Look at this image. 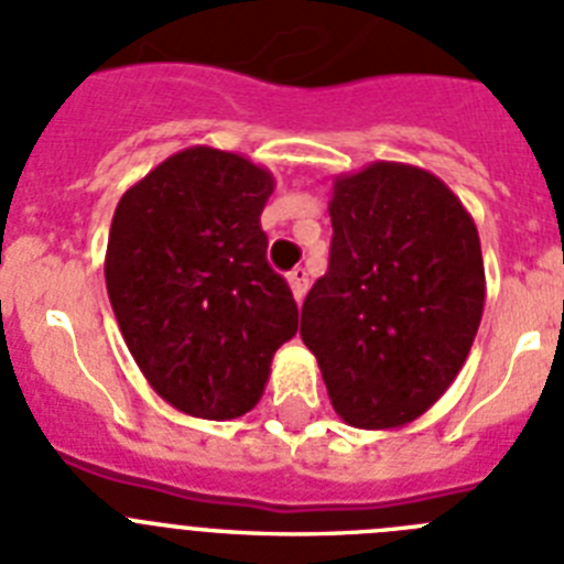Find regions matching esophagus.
<instances>
[{"mask_svg":"<svg viewBox=\"0 0 564 564\" xmlns=\"http://www.w3.org/2000/svg\"><path fill=\"white\" fill-rule=\"evenodd\" d=\"M289 286H292V295H295V301L301 303L303 295H306V289H310V272L303 267H295L292 272H289Z\"/></svg>","mask_w":564,"mask_h":564,"instance_id":"1","label":"esophagus"}]
</instances>
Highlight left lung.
Listing matches in <instances>:
<instances>
[{
	"label": "left lung",
	"instance_id": "1",
	"mask_svg": "<svg viewBox=\"0 0 564 564\" xmlns=\"http://www.w3.org/2000/svg\"><path fill=\"white\" fill-rule=\"evenodd\" d=\"M329 215V269L303 301L301 337L346 423H411L452 386L479 329L477 227L437 175L389 161L337 178Z\"/></svg>",
	"mask_w": 564,
	"mask_h": 564
}]
</instances>
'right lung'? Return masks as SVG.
Listing matches in <instances>:
<instances>
[{
	"mask_svg": "<svg viewBox=\"0 0 564 564\" xmlns=\"http://www.w3.org/2000/svg\"><path fill=\"white\" fill-rule=\"evenodd\" d=\"M275 181L243 155L189 147L121 195L107 295L139 369L170 405L232 420L297 332L286 278L267 261L261 213Z\"/></svg>",
	"mask_w": 564,
	"mask_h": 564,
	"instance_id": "right-lung-1",
	"label": "right lung"
}]
</instances>
